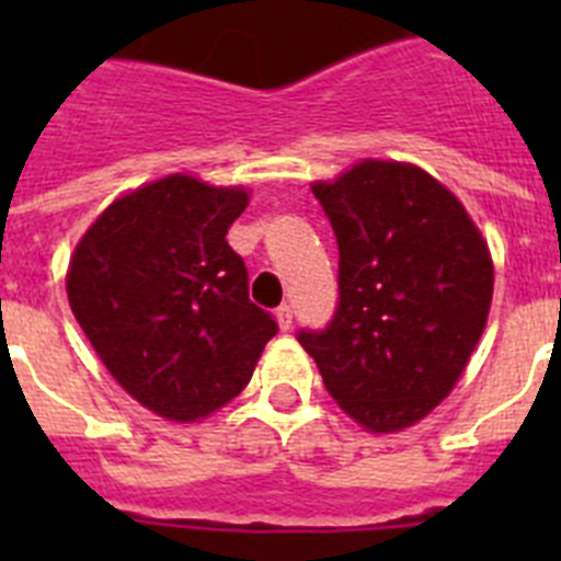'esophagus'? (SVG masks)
<instances>
[{
	"label": "esophagus",
	"instance_id": "obj_1",
	"mask_svg": "<svg viewBox=\"0 0 561 561\" xmlns=\"http://www.w3.org/2000/svg\"><path fill=\"white\" fill-rule=\"evenodd\" d=\"M275 317H277V325H280V331H289L291 329V306L284 304V306H277L275 309Z\"/></svg>",
	"mask_w": 561,
	"mask_h": 561
}]
</instances>
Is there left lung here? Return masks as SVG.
I'll use <instances>...</instances> for the list:
<instances>
[{
  "mask_svg": "<svg viewBox=\"0 0 561 561\" xmlns=\"http://www.w3.org/2000/svg\"><path fill=\"white\" fill-rule=\"evenodd\" d=\"M340 250L325 329H300L331 399L396 433L447 399L492 306L494 266L469 213L430 173L368 160L317 182Z\"/></svg>",
  "mask_w": 561,
  "mask_h": 561,
  "instance_id": "8db88e82",
  "label": "left lung"
}]
</instances>
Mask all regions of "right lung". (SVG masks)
Segmentation results:
<instances>
[{"label": "right lung", "mask_w": 561, "mask_h": 561, "mask_svg": "<svg viewBox=\"0 0 561 561\" xmlns=\"http://www.w3.org/2000/svg\"><path fill=\"white\" fill-rule=\"evenodd\" d=\"M244 207L238 187L173 173L108 205L69 261V306L92 348L142 408L171 421L236 399L277 334L227 244Z\"/></svg>", "instance_id": "obj_1"}]
</instances>
